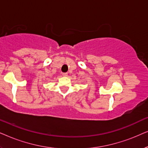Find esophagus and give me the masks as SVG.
I'll list each match as a JSON object with an SVG mask.
<instances>
[{
    "label": "esophagus",
    "mask_w": 148,
    "mask_h": 148,
    "mask_svg": "<svg viewBox=\"0 0 148 148\" xmlns=\"http://www.w3.org/2000/svg\"><path fill=\"white\" fill-rule=\"evenodd\" d=\"M62 76H68V73H66V72L62 73Z\"/></svg>",
    "instance_id": "34e87169"
}]
</instances>
